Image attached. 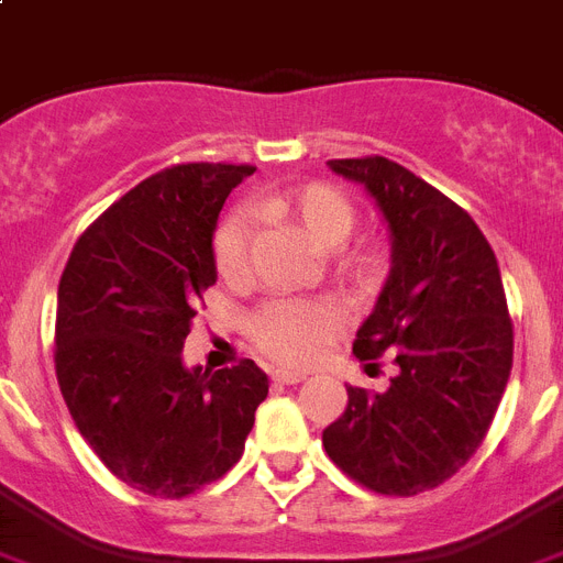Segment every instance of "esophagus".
Masks as SVG:
<instances>
[{
  "instance_id": "esophagus-1",
  "label": "esophagus",
  "mask_w": 563,
  "mask_h": 563,
  "mask_svg": "<svg viewBox=\"0 0 563 563\" xmlns=\"http://www.w3.org/2000/svg\"><path fill=\"white\" fill-rule=\"evenodd\" d=\"M274 384H280V386H297V384H303L306 375L303 372H286V369H277L272 375Z\"/></svg>"
}]
</instances>
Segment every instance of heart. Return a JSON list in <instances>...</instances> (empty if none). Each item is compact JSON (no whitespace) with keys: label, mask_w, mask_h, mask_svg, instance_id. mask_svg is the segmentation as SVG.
<instances>
[{"label":"heart","mask_w":563,"mask_h":563,"mask_svg":"<svg viewBox=\"0 0 563 563\" xmlns=\"http://www.w3.org/2000/svg\"><path fill=\"white\" fill-rule=\"evenodd\" d=\"M252 214L286 220L303 231L320 252H334L354 229V206L332 186L306 183L286 191H266L252 200ZM245 209L231 211L214 234V266L225 283L238 286L252 272L254 223ZM343 277L366 283L380 272L377 249H357L340 263ZM260 352L283 366H309L343 332V311L325 297L266 300L245 323Z\"/></svg>","instance_id":"b5f03b06"}]
</instances>
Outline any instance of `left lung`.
I'll use <instances>...</instances> for the list:
<instances>
[{
	"label": "left lung",
	"mask_w": 563,
	"mask_h": 563,
	"mask_svg": "<svg viewBox=\"0 0 563 563\" xmlns=\"http://www.w3.org/2000/svg\"><path fill=\"white\" fill-rule=\"evenodd\" d=\"M366 186L391 231V272L352 352L395 354L384 395L346 386L325 455L380 495L450 481L484 443L512 369V320L498 260L457 202L386 157L329 159Z\"/></svg>",
	"instance_id": "8db88e82"
}]
</instances>
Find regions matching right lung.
Returning a JSON list of instances; mask_svg holds the SVG:
<instances>
[{
  "label": "right lung",
  "instance_id": "obj_1",
  "mask_svg": "<svg viewBox=\"0 0 563 563\" xmlns=\"http://www.w3.org/2000/svg\"><path fill=\"white\" fill-rule=\"evenodd\" d=\"M252 172L183 163L151 174L79 234L59 280L54 366L70 418L122 484L154 498L223 478L268 395L254 361L183 366L197 306L217 283V217Z\"/></svg>",
  "mask_w": 563,
  "mask_h": 563
}]
</instances>
